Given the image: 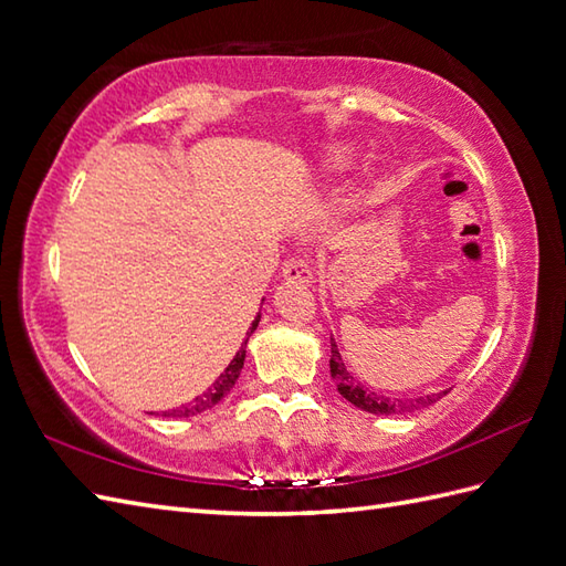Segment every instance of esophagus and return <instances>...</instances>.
Returning <instances> with one entry per match:
<instances>
[{"label": "esophagus", "instance_id": "esophagus-1", "mask_svg": "<svg viewBox=\"0 0 566 566\" xmlns=\"http://www.w3.org/2000/svg\"><path fill=\"white\" fill-rule=\"evenodd\" d=\"M282 277L289 282H311L313 272L306 260L301 258H289L282 265Z\"/></svg>", "mask_w": 566, "mask_h": 566}]
</instances>
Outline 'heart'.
Returning a JSON list of instances; mask_svg holds the SVG:
<instances>
[{
  "mask_svg": "<svg viewBox=\"0 0 566 566\" xmlns=\"http://www.w3.org/2000/svg\"><path fill=\"white\" fill-rule=\"evenodd\" d=\"M352 161H354V149L343 147V144H335V147H331L323 154L321 166L327 170V174H339V170H345Z\"/></svg>",
  "mask_w": 566,
  "mask_h": 566,
  "instance_id": "1",
  "label": "heart"
}]
</instances>
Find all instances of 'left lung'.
I'll list each match as a JSON object with an SVG mask.
<instances>
[{
	"label": "left lung",
	"instance_id": "8db88e82",
	"mask_svg": "<svg viewBox=\"0 0 566 566\" xmlns=\"http://www.w3.org/2000/svg\"><path fill=\"white\" fill-rule=\"evenodd\" d=\"M331 376L335 380L339 396L349 400L354 407H359V410L371 412V415H407V412L422 410V407L433 405L437 400H441L446 392H449V390L431 392V396H422V398H386V396H378V392L359 386L357 378H354L347 371V366L343 361V354H339L333 337H331Z\"/></svg>",
	"mask_w": 566,
	"mask_h": 566
}]
</instances>
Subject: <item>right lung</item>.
Segmentation results:
<instances>
[{
    "label": "right lung",
    "instance_id": "1",
    "mask_svg": "<svg viewBox=\"0 0 566 566\" xmlns=\"http://www.w3.org/2000/svg\"><path fill=\"white\" fill-rule=\"evenodd\" d=\"M258 323H260V313L255 315V321L251 323V331L245 333V339H243L241 349L235 352V357L231 359V364L227 366V369L221 371V376L214 380L212 388H207V390L202 392V396H197L192 402L182 405L180 410H174V412H164V417H192V415H200V412L212 410V407H214V405H217L221 398H227V392H229V390L235 386V380H239V376H241L243 361H245V345H248V337H251V335L255 333Z\"/></svg>",
    "mask_w": 566,
    "mask_h": 566
}]
</instances>
